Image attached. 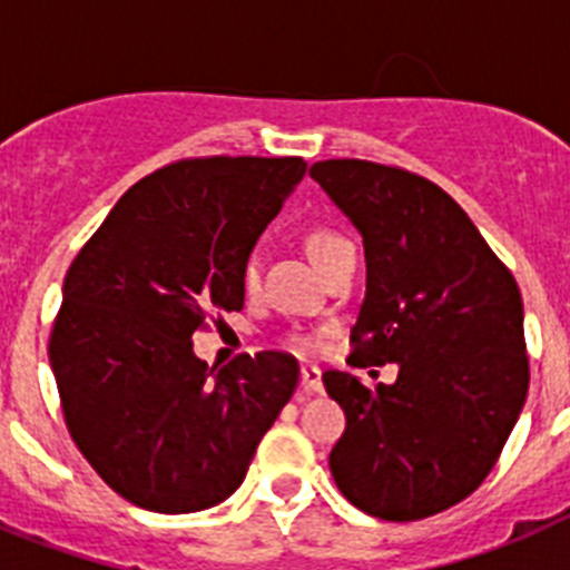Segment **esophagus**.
Listing matches in <instances>:
<instances>
[{
	"label": "esophagus",
	"instance_id": "1",
	"mask_svg": "<svg viewBox=\"0 0 570 570\" xmlns=\"http://www.w3.org/2000/svg\"><path fill=\"white\" fill-rule=\"evenodd\" d=\"M299 376H302V387H305L308 394H320V391H322V371H320V367L305 365L299 371Z\"/></svg>",
	"mask_w": 570,
	"mask_h": 570
}]
</instances>
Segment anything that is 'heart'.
<instances>
[{"instance_id":"1","label":"heart","mask_w":570,"mask_h":570,"mask_svg":"<svg viewBox=\"0 0 570 570\" xmlns=\"http://www.w3.org/2000/svg\"><path fill=\"white\" fill-rule=\"evenodd\" d=\"M342 245H347L345 239H342L340 234H334V230H314V234L308 236V250L311 256H314V262L320 265V262L328 259L334 250H340ZM259 271H262V259L259 254H248L245 256V262H242V285H245V291H254L256 285H259ZM296 347H314V340H305V336H299V340H294Z\"/></svg>"}]
</instances>
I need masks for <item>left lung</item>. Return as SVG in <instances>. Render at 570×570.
I'll return each instance as SVG.
<instances>
[{"instance_id":"obj_1","label":"left lung","mask_w":570,"mask_h":570,"mask_svg":"<svg viewBox=\"0 0 570 570\" xmlns=\"http://www.w3.org/2000/svg\"><path fill=\"white\" fill-rule=\"evenodd\" d=\"M311 179L365 248L354 360L400 367L394 385L376 391L345 371L322 374L347 420L331 473L360 511L422 520L480 488L520 420V288L465 210L422 176L328 159L311 165Z\"/></svg>"}]
</instances>
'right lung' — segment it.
Masks as SVG:
<instances>
[{"mask_svg":"<svg viewBox=\"0 0 570 570\" xmlns=\"http://www.w3.org/2000/svg\"><path fill=\"white\" fill-rule=\"evenodd\" d=\"M305 168L299 156L168 165L125 190L68 268L48 347L65 422L90 468L145 511L228 500L294 396V356L262 351L216 374L190 336L242 308V262Z\"/></svg>","mask_w":570,"mask_h":570,"instance_id":"1","label":"right lung"}]
</instances>
